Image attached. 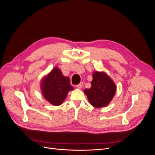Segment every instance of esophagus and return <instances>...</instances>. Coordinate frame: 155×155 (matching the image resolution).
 Returning <instances> with one entry per match:
<instances>
[{
  "mask_svg": "<svg viewBox=\"0 0 155 155\" xmlns=\"http://www.w3.org/2000/svg\"><path fill=\"white\" fill-rule=\"evenodd\" d=\"M76 87L78 88H81L83 87V83H81L78 84V85H76Z\"/></svg>",
  "mask_w": 155,
  "mask_h": 155,
  "instance_id": "34e87169",
  "label": "esophagus"
}]
</instances>
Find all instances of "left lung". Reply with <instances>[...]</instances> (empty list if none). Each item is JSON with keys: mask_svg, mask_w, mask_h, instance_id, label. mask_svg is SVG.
Listing matches in <instances>:
<instances>
[{"mask_svg": "<svg viewBox=\"0 0 155 155\" xmlns=\"http://www.w3.org/2000/svg\"><path fill=\"white\" fill-rule=\"evenodd\" d=\"M92 78L91 87L85 88L84 92L93 107H105L109 104L115 94V84L104 72H95L93 74Z\"/></svg>", "mask_w": 155, "mask_h": 155, "instance_id": "left-lung-1", "label": "left lung"}]
</instances>
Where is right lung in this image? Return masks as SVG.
<instances>
[{
    "label": "right lung",
    "mask_w": 155,
    "mask_h": 155,
    "mask_svg": "<svg viewBox=\"0 0 155 155\" xmlns=\"http://www.w3.org/2000/svg\"><path fill=\"white\" fill-rule=\"evenodd\" d=\"M70 83V79L63 76L61 70L56 67L42 80V92L51 104L59 105L65 99L68 92L74 89Z\"/></svg>",
    "instance_id": "add662e5"
}]
</instances>
